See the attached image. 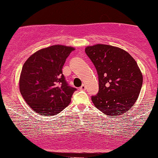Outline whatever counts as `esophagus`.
<instances>
[{"label": "esophagus", "mask_w": 158, "mask_h": 158, "mask_svg": "<svg viewBox=\"0 0 158 158\" xmlns=\"http://www.w3.org/2000/svg\"><path fill=\"white\" fill-rule=\"evenodd\" d=\"M85 89H86V86H85V85L84 84H83L81 87H80V90H85Z\"/></svg>", "instance_id": "1"}]
</instances>
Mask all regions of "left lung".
<instances>
[{"label": "left lung", "instance_id": "left-lung-1", "mask_svg": "<svg viewBox=\"0 0 158 158\" xmlns=\"http://www.w3.org/2000/svg\"><path fill=\"white\" fill-rule=\"evenodd\" d=\"M85 51L98 74L99 92L91 97L94 106L112 116L126 113L138 100L143 83L137 62L124 50L108 44L87 46Z\"/></svg>", "mask_w": 158, "mask_h": 158}]
</instances>
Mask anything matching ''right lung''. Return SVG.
I'll list each match as a JSON object with an SVG mask.
<instances>
[{
	"label": "right lung",
	"mask_w": 158,
	"mask_h": 158,
	"mask_svg": "<svg viewBox=\"0 0 158 158\" xmlns=\"http://www.w3.org/2000/svg\"><path fill=\"white\" fill-rule=\"evenodd\" d=\"M73 50L70 46L51 45L34 52L23 64L19 91L34 112L54 116L69 105L76 89L67 85L62 68Z\"/></svg>",
	"instance_id": "1"
}]
</instances>
